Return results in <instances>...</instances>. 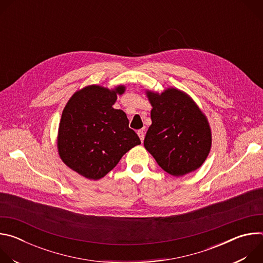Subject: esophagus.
Returning <instances> with one entry per match:
<instances>
[{
  "mask_svg": "<svg viewBox=\"0 0 263 263\" xmlns=\"http://www.w3.org/2000/svg\"><path fill=\"white\" fill-rule=\"evenodd\" d=\"M137 134H138V136H139L141 142H143V139H144V133H143V131H142V130H138V131H137Z\"/></svg>",
  "mask_w": 263,
  "mask_h": 263,
  "instance_id": "1",
  "label": "esophagus"
}]
</instances>
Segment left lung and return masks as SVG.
Returning <instances> with one entry per match:
<instances>
[{"mask_svg": "<svg viewBox=\"0 0 263 263\" xmlns=\"http://www.w3.org/2000/svg\"><path fill=\"white\" fill-rule=\"evenodd\" d=\"M153 109L152 125L144 147L166 173L179 177L199 168L211 146V132L205 116L184 92L170 88L161 95L147 92Z\"/></svg>", "mask_w": 263, "mask_h": 263, "instance_id": "8db88e82", "label": "left lung"}]
</instances>
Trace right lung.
<instances>
[{
    "instance_id": "add662e5",
    "label": "right lung",
    "mask_w": 263,
    "mask_h": 263,
    "mask_svg": "<svg viewBox=\"0 0 263 263\" xmlns=\"http://www.w3.org/2000/svg\"><path fill=\"white\" fill-rule=\"evenodd\" d=\"M116 90L90 85L74 93L61 116L58 151L62 161L81 176L98 180L114 168L133 146L138 135L129 128L125 112L112 107Z\"/></svg>"
}]
</instances>
